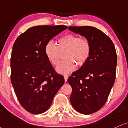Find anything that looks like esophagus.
I'll use <instances>...</instances> for the list:
<instances>
[{
  "label": "esophagus",
  "mask_w": 128,
  "mask_h": 128,
  "mask_svg": "<svg viewBox=\"0 0 128 128\" xmlns=\"http://www.w3.org/2000/svg\"><path fill=\"white\" fill-rule=\"evenodd\" d=\"M68 78V75H64V81H65V82L67 81Z\"/></svg>",
  "instance_id": "34e87169"
}]
</instances>
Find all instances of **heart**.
<instances>
[{"mask_svg": "<svg viewBox=\"0 0 128 128\" xmlns=\"http://www.w3.org/2000/svg\"><path fill=\"white\" fill-rule=\"evenodd\" d=\"M91 46L89 41L74 34H67L59 38L57 45L52 42L46 44L44 53L50 62L58 66L60 60L61 54L64 53V60L57 68L60 74H69L75 68V65L82 66L89 59Z\"/></svg>", "mask_w": 128, "mask_h": 128, "instance_id": "b5f03b06", "label": "heart"}]
</instances>
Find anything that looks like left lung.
<instances>
[{
  "mask_svg": "<svg viewBox=\"0 0 128 128\" xmlns=\"http://www.w3.org/2000/svg\"><path fill=\"white\" fill-rule=\"evenodd\" d=\"M72 32L89 41V59L69 77L72 88L70 101L73 108L84 114L95 113L106 102L116 78L117 54L114 44L100 30L91 26H69Z\"/></svg>",
  "mask_w": 128,
  "mask_h": 128,
  "instance_id": "obj_1",
  "label": "left lung"
}]
</instances>
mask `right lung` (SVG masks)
Wrapping results in <instances>:
<instances>
[{"label":"right lung","mask_w":128,"mask_h":128,"mask_svg":"<svg viewBox=\"0 0 128 128\" xmlns=\"http://www.w3.org/2000/svg\"><path fill=\"white\" fill-rule=\"evenodd\" d=\"M67 28L32 26L14 42L10 58L11 82L19 102L28 112H45L64 85V76L55 71L46 56L44 47L52 38Z\"/></svg>","instance_id":"add662e5"}]
</instances>
